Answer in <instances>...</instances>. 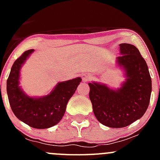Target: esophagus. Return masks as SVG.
<instances>
[{
    "label": "esophagus",
    "instance_id": "esophagus-1",
    "mask_svg": "<svg viewBox=\"0 0 160 160\" xmlns=\"http://www.w3.org/2000/svg\"><path fill=\"white\" fill-rule=\"evenodd\" d=\"M90 79H91V77H90V76H86V77H83V81L87 82V81H88L89 80H90Z\"/></svg>",
    "mask_w": 160,
    "mask_h": 160
}]
</instances>
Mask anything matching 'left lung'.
<instances>
[{"instance_id": "8db88e82", "label": "left lung", "mask_w": 160, "mask_h": 160, "mask_svg": "<svg viewBox=\"0 0 160 160\" xmlns=\"http://www.w3.org/2000/svg\"><path fill=\"white\" fill-rule=\"evenodd\" d=\"M117 64L125 70L126 81L118 90L89 83V98L98 122L110 128H123L144 115L149 104L151 77L146 60L135 46L122 43Z\"/></svg>"}]
</instances>
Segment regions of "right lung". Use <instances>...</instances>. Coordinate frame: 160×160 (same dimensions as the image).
I'll return each mask as SVG.
<instances>
[{
    "label": "right lung",
    "mask_w": 160,
    "mask_h": 160,
    "mask_svg": "<svg viewBox=\"0 0 160 160\" xmlns=\"http://www.w3.org/2000/svg\"><path fill=\"white\" fill-rule=\"evenodd\" d=\"M34 49L25 51L14 61L7 80L9 104L14 115L34 128H48L59 123L63 117L69 100L81 81L77 77L60 82L49 94L42 98L28 96L19 86L20 70Z\"/></svg>",
    "instance_id": "right-lung-1"
}]
</instances>
